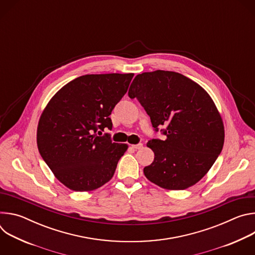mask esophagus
Here are the masks:
<instances>
[{
  "mask_svg": "<svg viewBox=\"0 0 255 255\" xmlns=\"http://www.w3.org/2000/svg\"><path fill=\"white\" fill-rule=\"evenodd\" d=\"M132 148H134V149H142L143 148V144L142 143H139V144H134V145H132Z\"/></svg>",
  "mask_w": 255,
  "mask_h": 255,
  "instance_id": "1",
  "label": "esophagus"
}]
</instances>
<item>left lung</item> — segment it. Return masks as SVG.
I'll list each match as a JSON object with an SVG mask.
<instances>
[{
	"instance_id": "obj_1",
	"label": "left lung",
	"mask_w": 255,
	"mask_h": 255,
	"mask_svg": "<svg viewBox=\"0 0 255 255\" xmlns=\"http://www.w3.org/2000/svg\"><path fill=\"white\" fill-rule=\"evenodd\" d=\"M128 95L140 102L155 130L166 126L164 140L147 143L154 160L143 169L146 178L169 191L196 185L219 156L225 138L210 95L178 72L159 69L136 76Z\"/></svg>"
}]
</instances>
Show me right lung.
I'll return each mask as SVG.
<instances>
[{
  "mask_svg": "<svg viewBox=\"0 0 255 255\" xmlns=\"http://www.w3.org/2000/svg\"><path fill=\"white\" fill-rule=\"evenodd\" d=\"M133 77L82 76L63 86L44 108L37 127L38 150L66 188L90 192L113 177L128 145L98 133L112 129L109 116L127 93Z\"/></svg>",
  "mask_w": 255,
  "mask_h": 255,
  "instance_id": "right-lung-1",
  "label": "right lung"
}]
</instances>
